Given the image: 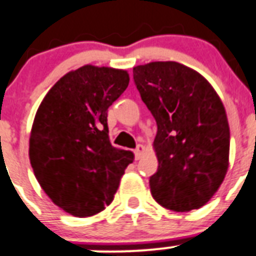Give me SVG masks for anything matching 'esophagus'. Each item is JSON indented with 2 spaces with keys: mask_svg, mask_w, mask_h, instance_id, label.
Returning a JSON list of instances; mask_svg holds the SVG:
<instances>
[{
  "mask_svg": "<svg viewBox=\"0 0 256 256\" xmlns=\"http://www.w3.org/2000/svg\"><path fill=\"white\" fill-rule=\"evenodd\" d=\"M143 152H144V146L142 144H138L137 148L134 150V154H136V160H140L143 156Z\"/></svg>",
  "mask_w": 256,
  "mask_h": 256,
  "instance_id": "34e87169",
  "label": "esophagus"
}]
</instances>
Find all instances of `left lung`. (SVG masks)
Listing matches in <instances>:
<instances>
[{
	"instance_id": "1",
	"label": "left lung",
	"mask_w": 256,
	"mask_h": 256,
	"mask_svg": "<svg viewBox=\"0 0 256 256\" xmlns=\"http://www.w3.org/2000/svg\"><path fill=\"white\" fill-rule=\"evenodd\" d=\"M133 79L157 122L153 198L177 212L200 208L228 167L230 128L220 96L202 75L174 62L138 65Z\"/></svg>"
}]
</instances>
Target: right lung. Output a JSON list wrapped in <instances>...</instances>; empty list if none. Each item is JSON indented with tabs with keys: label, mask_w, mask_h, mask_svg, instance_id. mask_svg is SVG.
<instances>
[{
	"label": "right lung",
	"mask_w": 256,
	"mask_h": 256,
	"mask_svg": "<svg viewBox=\"0 0 256 256\" xmlns=\"http://www.w3.org/2000/svg\"><path fill=\"white\" fill-rule=\"evenodd\" d=\"M128 84L126 70L84 65L54 85L36 112L31 167L51 201L70 215L103 211L134 160L110 144L106 123L108 108Z\"/></svg>",
	"instance_id": "right-lung-1"
}]
</instances>
